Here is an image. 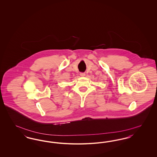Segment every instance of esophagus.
I'll use <instances>...</instances> for the list:
<instances>
[{"label":"esophagus","mask_w":157,"mask_h":157,"mask_svg":"<svg viewBox=\"0 0 157 157\" xmlns=\"http://www.w3.org/2000/svg\"><path fill=\"white\" fill-rule=\"evenodd\" d=\"M80 75L81 76H85V74L83 73V72H81V73H80Z\"/></svg>","instance_id":"1"}]
</instances>
